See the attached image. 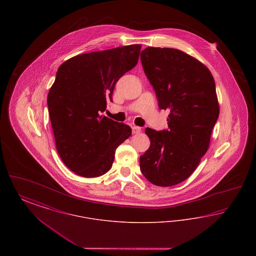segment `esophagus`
Returning <instances> with one entry per match:
<instances>
[{
  "instance_id": "34e87169",
  "label": "esophagus",
  "mask_w": 256,
  "mask_h": 256,
  "mask_svg": "<svg viewBox=\"0 0 256 256\" xmlns=\"http://www.w3.org/2000/svg\"><path fill=\"white\" fill-rule=\"evenodd\" d=\"M141 132V128L140 126H132V134H137Z\"/></svg>"
}]
</instances>
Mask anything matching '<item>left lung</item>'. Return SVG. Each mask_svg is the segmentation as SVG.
<instances>
[{"label": "left lung", "mask_w": 256, "mask_h": 256, "mask_svg": "<svg viewBox=\"0 0 256 256\" xmlns=\"http://www.w3.org/2000/svg\"><path fill=\"white\" fill-rule=\"evenodd\" d=\"M140 58L159 108L170 110L168 130L146 128L150 146L140 169L150 182L174 186L194 172L210 145L220 113L215 82L204 63L180 50L148 47Z\"/></svg>", "instance_id": "8db88e82"}]
</instances>
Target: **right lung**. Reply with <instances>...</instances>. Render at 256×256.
<instances>
[{
	"mask_svg": "<svg viewBox=\"0 0 256 256\" xmlns=\"http://www.w3.org/2000/svg\"><path fill=\"white\" fill-rule=\"evenodd\" d=\"M141 45L92 52L60 66L48 94L56 150L63 163L84 178L108 172L115 150L132 128L100 115L112 102L114 86L138 62Z\"/></svg>",
	"mask_w": 256,
	"mask_h": 256,
	"instance_id": "right-lung-1",
	"label": "right lung"
}]
</instances>
